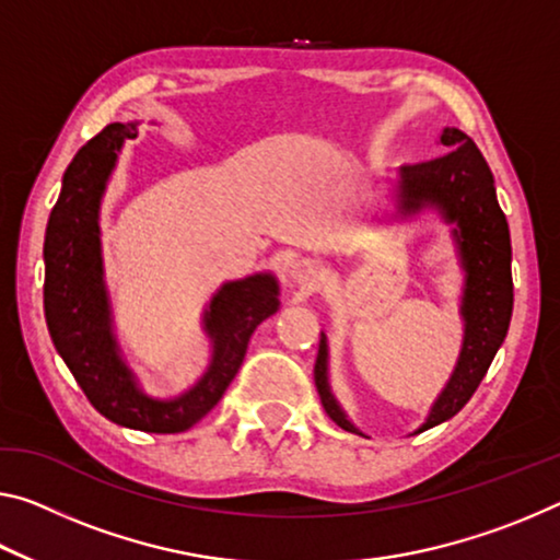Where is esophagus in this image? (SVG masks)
Listing matches in <instances>:
<instances>
[{
	"label": "esophagus",
	"instance_id": "esophagus-1",
	"mask_svg": "<svg viewBox=\"0 0 560 560\" xmlns=\"http://www.w3.org/2000/svg\"><path fill=\"white\" fill-rule=\"evenodd\" d=\"M291 279L301 283V287H314V283L322 279V266L312 259H301L291 266Z\"/></svg>",
	"mask_w": 560,
	"mask_h": 560
}]
</instances>
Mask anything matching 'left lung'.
<instances>
[{
	"mask_svg": "<svg viewBox=\"0 0 560 560\" xmlns=\"http://www.w3.org/2000/svg\"><path fill=\"white\" fill-rule=\"evenodd\" d=\"M443 156L421 164H406L398 172V211L404 217L421 209H436L446 224H454V238L466 271L464 301V349L431 413L419 431L433 429L468 404L481 384L488 366L509 334L513 312L511 279V234L509 221L495 199L493 174L471 137L456 127L441 135ZM316 392L322 406L343 431L361 433L346 419L343 408L328 388V346L322 334L314 366Z\"/></svg>",
	"mask_w": 560,
	"mask_h": 560,
	"instance_id": "1",
	"label": "left lung"
}]
</instances>
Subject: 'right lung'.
Wrapping results in <instances>:
<instances>
[{
  "instance_id": "right-lung-1",
  "label": "right lung",
  "mask_w": 560,
  "mask_h": 560,
  "mask_svg": "<svg viewBox=\"0 0 560 560\" xmlns=\"http://www.w3.org/2000/svg\"><path fill=\"white\" fill-rule=\"evenodd\" d=\"M135 137V121L109 124L67 166L44 236V316L57 353L104 419L147 433H179L224 396L256 326L279 308V283L271 273L224 283L203 314V331L214 346L207 374L176 398L141 392L112 334L100 242L106 182L121 144Z\"/></svg>"
}]
</instances>
